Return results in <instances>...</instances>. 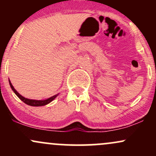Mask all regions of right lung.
<instances>
[{
    "label": "right lung",
    "instance_id": "obj_1",
    "mask_svg": "<svg viewBox=\"0 0 156 156\" xmlns=\"http://www.w3.org/2000/svg\"><path fill=\"white\" fill-rule=\"evenodd\" d=\"M9 81L11 88H12V90H13V92L15 93L16 95L23 102H24L26 104L31 105V106H42V105H47V104H48V103H51V101H53V100H54L55 98H56V97L58 96V94H55V95L52 96L51 98H48V99H46V100H43V101H37V100L28 99V98H24V97H23L22 95H21V94H20L19 93L17 92V91H16V89L14 88V87L12 86V83H11L10 80H9Z\"/></svg>",
    "mask_w": 156,
    "mask_h": 156
}]
</instances>
